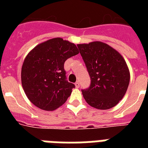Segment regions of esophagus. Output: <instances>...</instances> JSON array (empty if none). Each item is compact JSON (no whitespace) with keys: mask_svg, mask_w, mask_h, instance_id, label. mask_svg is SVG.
Returning <instances> with one entry per match:
<instances>
[{"mask_svg":"<svg viewBox=\"0 0 148 148\" xmlns=\"http://www.w3.org/2000/svg\"><path fill=\"white\" fill-rule=\"evenodd\" d=\"M75 87H76L77 88H78L79 87H80V82H79V81H77L76 83H75Z\"/></svg>","mask_w":148,"mask_h":148,"instance_id":"obj_1","label":"esophagus"}]
</instances>
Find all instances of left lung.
<instances>
[{
  "instance_id": "1",
  "label": "left lung",
  "mask_w": 148,
  "mask_h": 148,
  "mask_svg": "<svg viewBox=\"0 0 148 148\" xmlns=\"http://www.w3.org/2000/svg\"><path fill=\"white\" fill-rule=\"evenodd\" d=\"M90 77V88L82 90L93 108L108 110L124 97L130 82V71L122 55L101 41L77 45Z\"/></svg>"
}]
</instances>
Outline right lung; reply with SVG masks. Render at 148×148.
Wrapping results in <instances>:
<instances>
[{"mask_svg":"<svg viewBox=\"0 0 148 148\" xmlns=\"http://www.w3.org/2000/svg\"><path fill=\"white\" fill-rule=\"evenodd\" d=\"M79 53L74 44L60 38L47 40L31 50L21 68V84L31 103L53 110L70 97L74 84L66 81L65 60Z\"/></svg>","mask_w":148,"mask_h":148,"instance_id":"right-lung-1","label":"right lung"}]
</instances>
